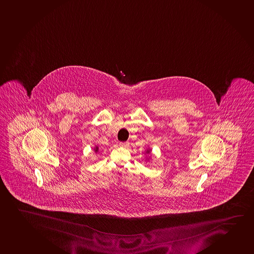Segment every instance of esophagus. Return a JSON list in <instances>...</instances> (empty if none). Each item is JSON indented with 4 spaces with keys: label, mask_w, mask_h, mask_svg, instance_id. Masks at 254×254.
<instances>
[{
    "label": "esophagus",
    "mask_w": 254,
    "mask_h": 254,
    "mask_svg": "<svg viewBox=\"0 0 254 254\" xmlns=\"http://www.w3.org/2000/svg\"><path fill=\"white\" fill-rule=\"evenodd\" d=\"M119 145L123 148H127L129 146V143L128 142H120Z\"/></svg>",
    "instance_id": "1"
}]
</instances>
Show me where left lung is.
Segmentation results:
<instances>
[{"label": "left lung", "instance_id": "left-lung-1", "mask_svg": "<svg viewBox=\"0 0 254 254\" xmlns=\"http://www.w3.org/2000/svg\"><path fill=\"white\" fill-rule=\"evenodd\" d=\"M149 152H150V149H147V154H149Z\"/></svg>", "mask_w": 254, "mask_h": 254}]
</instances>
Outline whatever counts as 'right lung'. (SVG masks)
<instances>
[{
  "instance_id": "add662e5",
  "label": "right lung",
  "mask_w": 254,
  "mask_h": 254,
  "mask_svg": "<svg viewBox=\"0 0 254 254\" xmlns=\"http://www.w3.org/2000/svg\"><path fill=\"white\" fill-rule=\"evenodd\" d=\"M94 150H95V152H98V150H99V148H98V146L95 147V149H94Z\"/></svg>"
}]
</instances>
